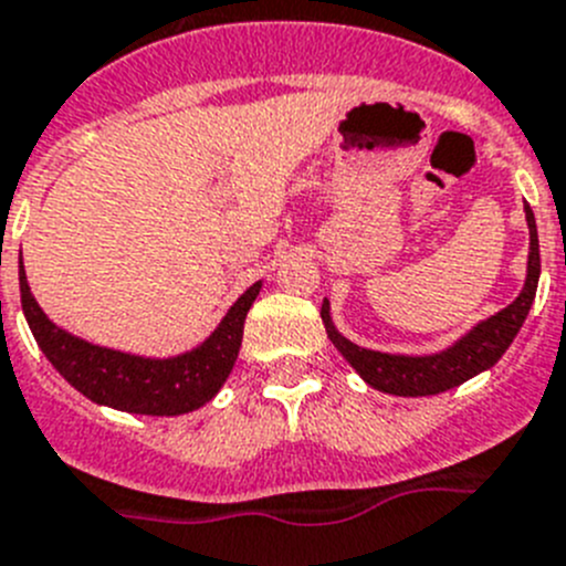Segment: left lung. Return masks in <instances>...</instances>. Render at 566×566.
I'll use <instances>...</instances> for the list:
<instances>
[{"label":"left lung","instance_id":"8db88e82","mask_svg":"<svg viewBox=\"0 0 566 566\" xmlns=\"http://www.w3.org/2000/svg\"><path fill=\"white\" fill-rule=\"evenodd\" d=\"M525 219L527 230H531V255H527L525 289H522L520 297L513 300L507 308L496 311L494 317L483 319L463 339L454 342L452 347H446V350L432 356H398L381 354V350H367V347H359L350 339H345L334 328L328 300H325L319 317H323L325 331H328V339L334 342L336 350L350 361V367L365 378L367 385L381 392H390V396H438V392L463 385V381H469L476 373L494 367L502 359V354L511 347L513 336L520 334L527 311L533 305V297H536L538 272H542L536 219H533V210L527 205Z\"/></svg>","mask_w":566,"mask_h":566}]
</instances>
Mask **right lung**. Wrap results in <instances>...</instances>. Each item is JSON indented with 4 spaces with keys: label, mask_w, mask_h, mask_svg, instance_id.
Here are the masks:
<instances>
[{
    "label": "right lung",
    "mask_w": 566,
    "mask_h": 566,
    "mask_svg": "<svg viewBox=\"0 0 566 566\" xmlns=\"http://www.w3.org/2000/svg\"><path fill=\"white\" fill-rule=\"evenodd\" d=\"M19 289H22V311L35 342L77 392H83L90 401L123 412L185 415L205 407L230 376L241 350L243 319L261 292V280L232 303L219 328L199 347L170 359H145L66 334L39 308L30 294L24 266L19 272Z\"/></svg>",
    "instance_id": "1"
}]
</instances>
